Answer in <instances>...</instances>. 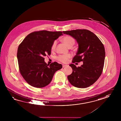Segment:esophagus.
Here are the masks:
<instances>
[{
	"label": "esophagus",
	"instance_id": "1",
	"mask_svg": "<svg viewBox=\"0 0 121 121\" xmlns=\"http://www.w3.org/2000/svg\"><path fill=\"white\" fill-rule=\"evenodd\" d=\"M67 66V65H64V64H63V65H62V67H63V68H64V67H66V66Z\"/></svg>",
	"mask_w": 121,
	"mask_h": 121
}]
</instances>
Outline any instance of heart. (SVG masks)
Masks as SVG:
<instances>
[{"mask_svg":"<svg viewBox=\"0 0 121 121\" xmlns=\"http://www.w3.org/2000/svg\"><path fill=\"white\" fill-rule=\"evenodd\" d=\"M62 41L65 45H66L69 47L72 46L75 43L74 39L70 36H65L62 39ZM57 44V41H53L52 44L51 45V50L52 51L55 50ZM72 55L70 54H68L66 55H60L57 57V59L62 63H67L69 61V60L71 58Z\"/></svg>","mask_w":121,"mask_h":121,"instance_id":"b5f03b06","label":"heart"}]
</instances>
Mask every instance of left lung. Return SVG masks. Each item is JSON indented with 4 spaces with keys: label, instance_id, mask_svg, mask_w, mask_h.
<instances>
[{
    "label": "left lung",
    "instance_id": "obj_1",
    "mask_svg": "<svg viewBox=\"0 0 121 121\" xmlns=\"http://www.w3.org/2000/svg\"><path fill=\"white\" fill-rule=\"evenodd\" d=\"M63 34L71 36L77 40L79 47L70 66L73 72L67 77L71 84L84 88L97 80L102 73L105 59V49L100 40L94 33L86 29L63 31ZM82 61L83 64L77 68L76 62Z\"/></svg>",
    "mask_w": 121,
    "mask_h": 121
}]
</instances>
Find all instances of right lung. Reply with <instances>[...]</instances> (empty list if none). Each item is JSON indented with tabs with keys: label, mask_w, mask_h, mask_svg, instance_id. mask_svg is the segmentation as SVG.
I'll return each instance as SVG.
<instances>
[{
	"label": "right lung",
	"mask_w": 121,
	"mask_h": 121,
	"mask_svg": "<svg viewBox=\"0 0 121 121\" xmlns=\"http://www.w3.org/2000/svg\"><path fill=\"white\" fill-rule=\"evenodd\" d=\"M62 35L61 31L45 30L30 33L19 44L17 52L19 69L30 85L42 88L50 83L56 72L62 68L57 62L48 65L44 57L50 56L53 41Z\"/></svg>",
	"instance_id": "add662e5"
}]
</instances>
